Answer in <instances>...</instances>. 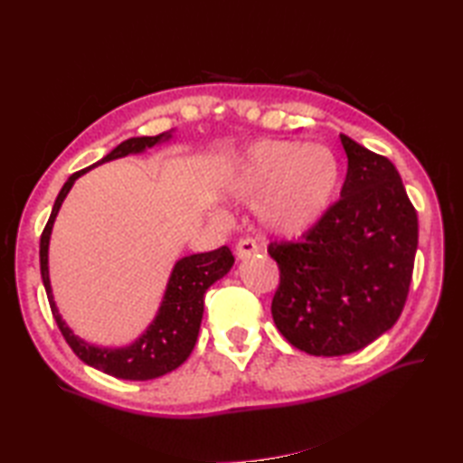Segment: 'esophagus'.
I'll return each instance as SVG.
<instances>
[{
    "label": "esophagus",
    "mask_w": 463,
    "mask_h": 463,
    "mask_svg": "<svg viewBox=\"0 0 463 463\" xmlns=\"http://www.w3.org/2000/svg\"><path fill=\"white\" fill-rule=\"evenodd\" d=\"M259 252V244L250 241V239H242L237 242V247H234V254H237V259H249L252 254Z\"/></svg>",
    "instance_id": "esophagus-1"
}]
</instances>
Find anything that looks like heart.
Here are the masks:
<instances>
[{
	"instance_id": "obj_1",
	"label": "heart",
	"mask_w": 463,
	"mask_h": 463,
	"mask_svg": "<svg viewBox=\"0 0 463 463\" xmlns=\"http://www.w3.org/2000/svg\"><path fill=\"white\" fill-rule=\"evenodd\" d=\"M340 163L326 146L260 141L234 159L224 189L241 203H257L260 224L277 237L314 229L336 201Z\"/></svg>"
}]
</instances>
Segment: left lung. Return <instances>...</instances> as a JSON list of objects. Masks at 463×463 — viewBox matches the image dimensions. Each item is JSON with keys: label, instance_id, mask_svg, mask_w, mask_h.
Segmentation results:
<instances>
[{"label": "left lung", "instance_id": "obj_1", "mask_svg": "<svg viewBox=\"0 0 463 463\" xmlns=\"http://www.w3.org/2000/svg\"><path fill=\"white\" fill-rule=\"evenodd\" d=\"M340 141V201L300 241L269 247L280 269L274 324L312 356L358 352L394 326L418 249V214L396 166L346 135Z\"/></svg>", "mask_w": 463, "mask_h": 463}]
</instances>
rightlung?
Returning <instances> with one entry per match:
<instances>
[{"instance_id": "add662e5", "label": "right lung", "mask_w": 463, "mask_h": 463, "mask_svg": "<svg viewBox=\"0 0 463 463\" xmlns=\"http://www.w3.org/2000/svg\"><path fill=\"white\" fill-rule=\"evenodd\" d=\"M173 131L161 133L156 137H133L121 145H117L111 153H107L101 161L87 166L83 171H77L69 176L63 189L59 191L53 211L49 214V221L39 242V264H42V280L47 292L49 307H52L53 318L61 330L63 338L67 340L71 350L80 356L87 366H93L109 376L121 380H153L165 376L176 370L181 364L191 356L196 344V336L201 330V320L204 312V292L216 280H221L226 272L232 269L234 257L229 247H221L211 252L189 254L175 262L171 270L169 282L163 294L161 307L156 310L155 318L149 326L135 342L127 344L121 348H107L97 346V344L87 342L73 334L67 326L61 314H59L57 304L53 300L52 280H49V241H52V231L55 216L65 201L67 193L71 191L75 181L87 171L95 169L103 163L115 159H123L127 155H141L146 149H153L155 145L169 141Z\"/></svg>"}]
</instances>
